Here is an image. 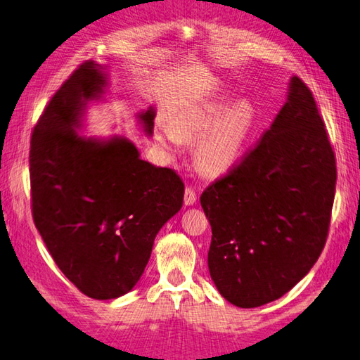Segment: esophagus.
<instances>
[{"mask_svg":"<svg viewBox=\"0 0 360 360\" xmlns=\"http://www.w3.org/2000/svg\"><path fill=\"white\" fill-rule=\"evenodd\" d=\"M184 202L187 204V206H190V204H195V202H196V192H195V188H193L192 186H187V187H186Z\"/></svg>","mask_w":360,"mask_h":360,"instance_id":"1","label":"esophagus"}]
</instances>
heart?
Segmentation results:
<instances>
[{
	"label": "heart",
	"mask_w": 360,
	"mask_h": 360,
	"mask_svg": "<svg viewBox=\"0 0 360 360\" xmlns=\"http://www.w3.org/2000/svg\"><path fill=\"white\" fill-rule=\"evenodd\" d=\"M256 114L250 103L231 105L228 100H210L176 115L172 126H162L159 143L173 153L181 140H196L195 162L200 172L218 176L229 172L240 159L255 126Z\"/></svg>",
	"instance_id": "1"
}]
</instances>
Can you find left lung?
Here are the masks:
<instances>
[{
    "mask_svg": "<svg viewBox=\"0 0 360 360\" xmlns=\"http://www.w3.org/2000/svg\"><path fill=\"white\" fill-rule=\"evenodd\" d=\"M337 167L314 95L298 76L256 146L201 195L212 228L210 278L231 304L285 295L325 248Z\"/></svg>",
    "mask_w": 360,
    "mask_h": 360,
    "instance_id": "left-lung-1",
    "label": "left lung"
}]
</instances>
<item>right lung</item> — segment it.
I'll use <instances>...</instances> for the list:
<instances>
[{
  "label": "right lung",
  "instance_id": "1",
  "mask_svg": "<svg viewBox=\"0 0 360 360\" xmlns=\"http://www.w3.org/2000/svg\"><path fill=\"white\" fill-rule=\"evenodd\" d=\"M104 84L101 67L82 62L46 104L30 153L35 228L59 270L95 300L132 290L159 229L184 200L181 176L140 159L129 140L77 136L84 105ZM140 120L151 134L154 112Z\"/></svg>",
  "mask_w": 360,
  "mask_h": 360
}]
</instances>
